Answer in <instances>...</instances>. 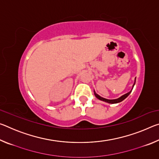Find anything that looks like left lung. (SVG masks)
Here are the masks:
<instances>
[{
  "label": "left lung",
  "instance_id": "8db88e82",
  "mask_svg": "<svg viewBox=\"0 0 159 159\" xmlns=\"http://www.w3.org/2000/svg\"><path fill=\"white\" fill-rule=\"evenodd\" d=\"M134 83H135V80H134V84H133V88L134 85ZM133 88H132V90H133ZM132 90L130 91V92H128V93L125 94V95H122L121 97H120L119 98L115 99H105V98H102V97H100L99 95H98V94H97V93L95 92V91H94V93H95V95L96 98H98V99H99V100L104 101V102H107V103H109V104H116V103H118V102H122V101L123 100V99H125L126 98H127V97H128L129 95H130V93L132 92Z\"/></svg>",
  "mask_w": 159,
  "mask_h": 159
}]
</instances>
